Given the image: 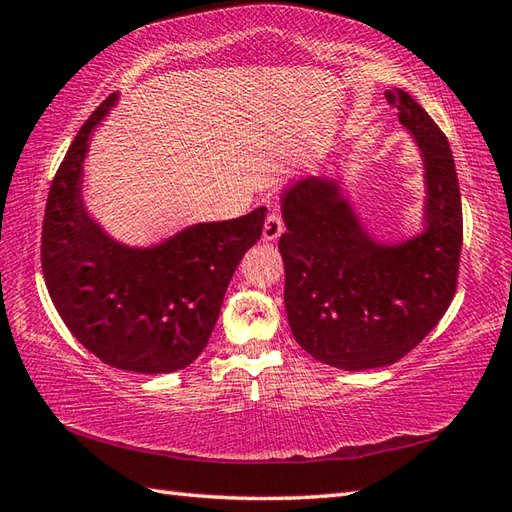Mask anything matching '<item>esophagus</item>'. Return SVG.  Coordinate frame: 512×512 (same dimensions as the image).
<instances>
[{
    "label": "esophagus",
    "mask_w": 512,
    "mask_h": 512,
    "mask_svg": "<svg viewBox=\"0 0 512 512\" xmlns=\"http://www.w3.org/2000/svg\"><path fill=\"white\" fill-rule=\"evenodd\" d=\"M284 233V220H281V215L277 211H270L266 215V222H264V239L266 242H275V239Z\"/></svg>",
    "instance_id": "esophagus-1"
}]
</instances>
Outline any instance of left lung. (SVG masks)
I'll return each instance as SVG.
<instances>
[{"label": "left lung", "instance_id": "8db88e82", "mask_svg": "<svg viewBox=\"0 0 512 512\" xmlns=\"http://www.w3.org/2000/svg\"><path fill=\"white\" fill-rule=\"evenodd\" d=\"M385 96L422 151L420 235L376 242L334 180H299L281 198L290 330L312 358L345 372L400 361L436 328L458 286L462 202L449 140L407 92Z\"/></svg>", "mask_w": 512, "mask_h": 512}]
</instances>
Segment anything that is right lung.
I'll list each match as a JSON object with an SVG mask.
<instances>
[{
	"instance_id": "add662e5",
	"label": "right lung",
	"mask_w": 512,
	"mask_h": 512,
	"mask_svg": "<svg viewBox=\"0 0 512 512\" xmlns=\"http://www.w3.org/2000/svg\"><path fill=\"white\" fill-rule=\"evenodd\" d=\"M116 99L110 94L92 112L52 180L43 279L68 330L105 365L169 374L209 343L228 281L262 235L266 209L189 226L151 248L118 244L88 215L81 195L90 134Z\"/></svg>"
}]
</instances>
